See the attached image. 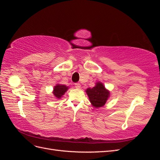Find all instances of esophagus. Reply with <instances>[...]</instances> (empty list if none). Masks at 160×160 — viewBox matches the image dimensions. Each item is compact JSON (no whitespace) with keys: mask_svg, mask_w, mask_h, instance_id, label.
<instances>
[{"mask_svg":"<svg viewBox=\"0 0 160 160\" xmlns=\"http://www.w3.org/2000/svg\"><path fill=\"white\" fill-rule=\"evenodd\" d=\"M75 88L77 89H80L81 88V85L79 83H75Z\"/></svg>","mask_w":160,"mask_h":160,"instance_id":"1","label":"esophagus"}]
</instances>
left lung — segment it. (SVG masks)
Segmentation results:
<instances>
[{
	"label": "left lung",
	"instance_id": "left-lung-1",
	"mask_svg": "<svg viewBox=\"0 0 160 160\" xmlns=\"http://www.w3.org/2000/svg\"><path fill=\"white\" fill-rule=\"evenodd\" d=\"M85 92L92 106L96 109L104 106L110 97V91L100 81L95 83L93 88L87 89Z\"/></svg>",
	"mask_w": 160,
	"mask_h": 160
}]
</instances>
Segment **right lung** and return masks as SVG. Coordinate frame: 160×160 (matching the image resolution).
<instances>
[{
	"instance_id": "1",
	"label": "right lung",
	"mask_w": 160,
	"mask_h": 160,
	"mask_svg": "<svg viewBox=\"0 0 160 160\" xmlns=\"http://www.w3.org/2000/svg\"><path fill=\"white\" fill-rule=\"evenodd\" d=\"M68 89H69L68 86L58 83L54 87V88H53L52 94L54 95V97H55L57 98V99H59L62 98V95L65 93V92Z\"/></svg>"
}]
</instances>
